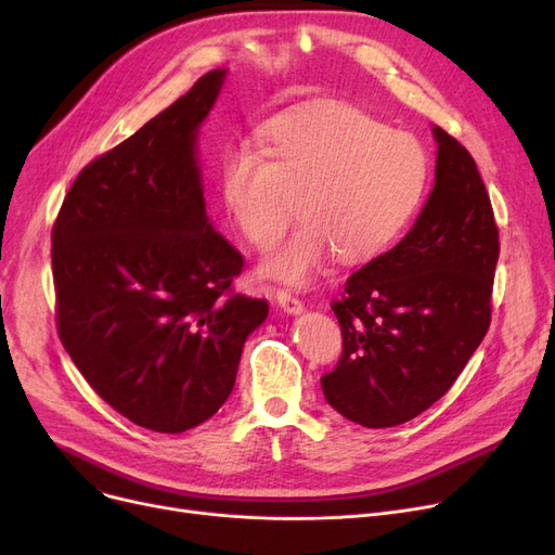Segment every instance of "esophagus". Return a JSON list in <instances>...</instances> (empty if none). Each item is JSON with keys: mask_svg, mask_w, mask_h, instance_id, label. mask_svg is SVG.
<instances>
[{"mask_svg": "<svg viewBox=\"0 0 555 555\" xmlns=\"http://www.w3.org/2000/svg\"><path fill=\"white\" fill-rule=\"evenodd\" d=\"M276 301L283 308V312H287V314H297L304 310V301L297 299L293 293H289V289H276Z\"/></svg>", "mask_w": 555, "mask_h": 555, "instance_id": "esophagus-1", "label": "esophagus"}]
</instances>
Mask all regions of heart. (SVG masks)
Wrapping results in <instances>:
<instances>
[{"instance_id": "1", "label": "heart", "mask_w": 555, "mask_h": 555, "mask_svg": "<svg viewBox=\"0 0 555 555\" xmlns=\"http://www.w3.org/2000/svg\"><path fill=\"white\" fill-rule=\"evenodd\" d=\"M427 184V155L412 134L371 114L324 103L272 119L260 151L231 143L218 166L222 207L258 251L301 227L262 272L301 285L331 256L360 266L385 254L414 218Z\"/></svg>"}]
</instances>
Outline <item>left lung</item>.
Returning a JSON list of instances; mask_svg holds the SVG:
<instances>
[{"instance_id":"8db88e82","label":"left lung","mask_w":555,"mask_h":555,"mask_svg":"<svg viewBox=\"0 0 555 555\" xmlns=\"http://www.w3.org/2000/svg\"><path fill=\"white\" fill-rule=\"evenodd\" d=\"M436 182L412 231L348 276L331 304L341 358L322 375L333 410L364 427L439 400L488 333L500 229L473 155L434 128Z\"/></svg>"}]
</instances>
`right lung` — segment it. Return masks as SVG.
<instances>
[{"label": "right lung", "mask_w": 555, "mask_h": 555, "mask_svg": "<svg viewBox=\"0 0 555 555\" xmlns=\"http://www.w3.org/2000/svg\"><path fill=\"white\" fill-rule=\"evenodd\" d=\"M222 69L87 164L51 229L55 326L90 387L162 434L211 418L268 301L233 293L245 260L211 227L195 155Z\"/></svg>", "instance_id": "obj_1"}]
</instances>
